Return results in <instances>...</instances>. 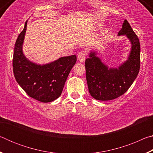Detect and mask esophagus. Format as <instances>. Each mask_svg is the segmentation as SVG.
Instances as JSON below:
<instances>
[{
    "mask_svg": "<svg viewBox=\"0 0 153 153\" xmlns=\"http://www.w3.org/2000/svg\"><path fill=\"white\" fill-rule=\"evenodd\" d=\"M86 58V51L85 50H82L78 53L77 55V59L80 62H84Z\"/></svg>",
    "mask_w": 153,
    "mask_h": 153,
    "instance_id": "34e87169",
    "label": "esophagus"
}]
</instances>
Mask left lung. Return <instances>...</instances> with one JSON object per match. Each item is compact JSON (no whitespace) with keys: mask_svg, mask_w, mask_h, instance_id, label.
<instances>
[{"mask_svg":"<svg viewBox=\"0 0 153 153\" xmlns=\"http://www.w3.org/2000/svg\"><path fill=\"white\" fill-rule=\"evenodd\" d=\"M119 35H126L131 42L128 60L118 69H108L95 53L85 61L86 76L90 95L98 100H110L126 92L133 84L140 67V45L135 32L126 19Z\"/></svg>","mask_w":153,"mask_h":153,"instance_id":"1","label":"left lung"}]
</instances>
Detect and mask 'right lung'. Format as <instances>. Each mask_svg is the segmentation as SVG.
<instances>
[{"label": "right lung", "instance_id": "1", "mask_svg": "<svg viewBox=\"0 0 153 153\" xmlns=\"http://www.w3.org/2000/svg\"><path fill=\"white\" fill-rule=\"evenodd\" d=\"M26 27L27 21L15 45L13 58L14 76L29 97L42 102H52L61 96L77 57L76 55L63 56L45 65L28 61L22 52Z\"/></svg>", "mask_w": 153, "mask_h": 153}]
</instances>
